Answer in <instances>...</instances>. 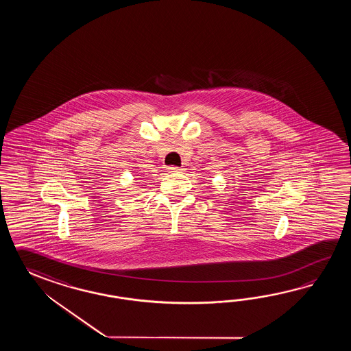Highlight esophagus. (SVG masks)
<instances>
[{
	"instance_id": "esophagus-1",
	"label": "esophagus",
	"mask_w": 351,
	"mask_h": 351,
	"mask_svg": "<svg viewBox=\"0 0 351 351\" xmlns=\"http://www.w3.org/2000/svg\"><path fill=\"white\" fill-rule=\"evenodd\" d=\"M168 169H169V172L180 173V172H183V171H184V169H183V168H179V167H169V168H168Z\"/></svg>"
}]
</instances>
